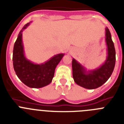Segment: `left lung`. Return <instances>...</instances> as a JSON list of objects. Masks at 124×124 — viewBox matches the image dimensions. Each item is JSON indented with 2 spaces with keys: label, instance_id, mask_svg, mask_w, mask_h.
Listing matches in <instances>:
<instances>
[{
  "label": "left lung",
  "instance_id": "left-lung-1",
  "mask_svg": "<svg viewBox=\"0 0 124 124\" xmlns=\"http://www.w3.org/2000/svg\"><path fill=\"white\" fill-rule=\"evenodd\" d=\"M105 38L107 56L104 63L99 68L93 70H86L81 63L73 59V77L74 82L79 86L88 89H94L101 86L110 77L116 64V50L111 34L107 27L106 28Z\"/></svg>",
  "mask_w": 124,
  "mask_h": 124
}]
</instances>
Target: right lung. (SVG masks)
I'll use <instances>...</instances> for the list:
<instances>
[{"mask_svg":"<svg viewBox=\"0 0 124 124\" xmlns=\"http://www.w3.org/2000/svg\"><path fill=\"white\" fill-rule=\"evenodd\" d=\"M28 23L18 33L13 50V65L20 80L28 87L41 88L51 83L54 70L64 54H56L41 64H36L25 57L22 41V32L30 25Z\"/></svg>","mask_w":124,"mask_h":124,"instance_id":"obj_1","label":"right lung"}]
</instances>
